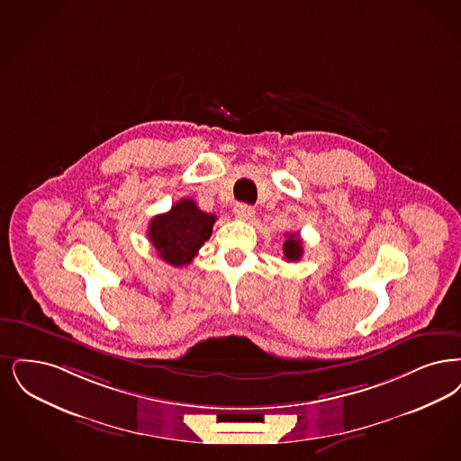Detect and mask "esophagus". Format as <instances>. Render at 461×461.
<instances>
[{
    "mask_svg": "<svg viewBox=\"0 0 461 461\" xmlns=\"http://www.w3.org/2000/svg\"><path fill=\"white\" fill-rule=\"evenodd\" d=\"M235 216L241 221H250L256 216V209L252 205H247V203H239L235 207Z\"/></svg>",
    "mask_w": 461,
    "mask_h": 461,
    "instance_id": "1",
    "label": "esophagus"
}]
</instances>
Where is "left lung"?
I'll list each match as a JSON object with an SVG mask.
<instances>
[{"instance_id": "left-lung-1", "label": "left lung", "mask_w": 461, "mask_h": 461, "mask_svg": "<svg viewBox=\"0 0 461 461\" xmlns=\"http://www.w3.org/2000/svg\"><path fill=\"white\" fill-rule=\"evenodd\" d=\"M283 254L288 262H296L303 256V243L296 233H290L288 240L283 243Z\"/></svg>"}]
</instances>
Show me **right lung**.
<instances>
[{
    "mask_svg": "<svg viewBox=\"0 0 461 461\" xmlns=\"http://www.w3.org/2000/svg\"><path fill=\"white\" fill-rule=\"evenodd\" d=\"M214 222V214L201 211L192 199H182L165 214L150 220L148 237L159 258L182 267L192 262L203 241L212 235Z\"/></svg>",
    "mask_w": 461,
    "mask_h": 461,
    "instance_id": "right-lung-1",
    "label": "right lung"
}]
</instances>
